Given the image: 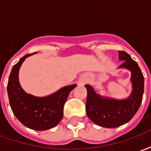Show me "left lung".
Here are the masks:
<instances>
[{
	"instance_id": "8db88e82",
	"label": "left lung",
	"mask_w": 151,
	"mask_h": 151,
	"mask_svg": "<svg viewBox=\"0 0 151 151\" xmlns=\"http://www.w3.org/2000/svg\"><path fill=\"white\" fill-rule=\"evenodd\" d=\"M119 60L123 61L118 69L131 73L132 91L125 99L103 96L91 85H85L87 91L86 115L92 122L104 128H116L128 123L136 114L142 100L144 77L139 66L125 52L119 51Z\"/></svg>"
}]
</instances>
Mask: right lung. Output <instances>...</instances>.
Masks as SVG:
<instances>
[{"label":"right lung","mask_w":151,"mask_h":151,"mask_svg":"<svg viewBox=\"0 0 151 151\" xmlns=\"http://www.w3.org/2000/svg\"><path fill=\"white\" fill-rule=\"evenodd\" d=\"M33 54L25 55L14 65L9 77L7 92L9 104L17 119L31 129L43 131L55 127L61 120L66 99L77 85L63 86L43 97L27 93L20 85L18 73L26 58Z\"/></svg>","instance_id":"right-lung-1"}]
</instances>
